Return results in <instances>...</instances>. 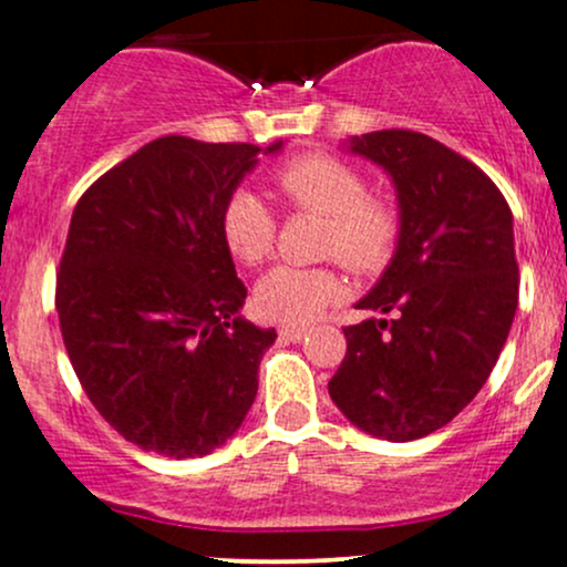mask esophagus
<instances>
[{"mask_svg": "<svg viewBox=\"0 0 567 567\" xmlns=\"http://www.w3.org/2000/svg\"><path fill=\"white\" fill-rule=\"evenodd\" d=\"M279 338L288 343H301L306 338V328H279Z\"/></svg>", "mask_w": 567, "mask_h": 567, "instance_id": "obj_1", "label": "esophagus"}]
</instances>
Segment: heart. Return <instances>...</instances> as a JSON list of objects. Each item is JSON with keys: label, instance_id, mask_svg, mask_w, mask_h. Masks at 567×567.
<instances>
[{"label": "heart", "instance_id": "heart-1", "mask_svg": "<svg viewBox=\"0 0 567 567\" xmlns=\"http://www.w3.org/2000/svg\"><path fill=\"white\" fill-rule=\"evenodd\" d=\"M275 184L298 210L324 216L320 252L336 256L354 275H375L392 258L400 218L392 202L370 197L349 162L322 152L298 154L277 167ZM220 237L234 261L258 266L275 247L277 218L258 194L237 188L220 210ZM341 296L330 266H277L258 279L252 309L264 322L301 328Z\"/></svg>", "mask_w": 567, "mask_h": 567}]
</instances>
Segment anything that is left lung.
I'll return each instance as SVG.
<instances>
[{
    "mask_svg": "<svg viewBox=\"0 0 567 567\" xmlns=\"http://www.w3.org/2000/svg\"><path fill=\"white\" fill-rule=\"evenodd\" d=\"M349 152L392 175L400 237L357 303L392 320L343 328L328 392L362 432L410 442L470 405L504 349L519 296L512 210L474 162L424 133L375 130Z\"/></svg>",
    "mask_w": 567,
    "mask_h": 567,
    "instance_id": "obj_1",
    "label": "left lung"
}]
</instances>
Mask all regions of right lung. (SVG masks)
<instances>
[{
	"label": "right lung",
	"instance_id": "add662e5",
	"mask_svg": "<svg viewBox=\"0 0 567 567\" xmlns=\"http://www.w3.org/2000/svg\"><path fill=\"white\" fill-rule=\"evenodd\" d=\"M279 148L165 135L76 202L55 279L63 343L97 413L143 451L213 453L256 400L277 333L239 317L220 210Z\"/></svg>",
	"mask_w": 567,
	"mask_h": 567
}]
</instances>
